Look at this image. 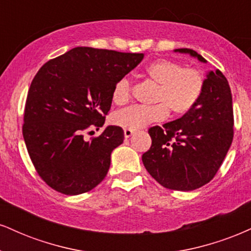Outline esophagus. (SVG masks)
Wrapping results in <instances>:
<instances>
[{
  "mask_svg": "<svg viewBox=\"0 0 251 251\" xmlns=\"http://www.w3.org/2000/svg\"><path fill=\"white\" fill-rule=\"evenodd\" d=\"M133 133H134V131H133V129H127V128H125V129H124V135H125V138H126V139L131 137V135L133 134Z\"/></svg>",
  "mask_w": 251,
  "mask_h": 251,
  "instance_id": "esophagus-1",
  "label": "esophagus"
}]
</instances>
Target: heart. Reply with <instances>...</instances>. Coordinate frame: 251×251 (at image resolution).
I'll return each instance as SVG.
<instances>
[{"label":"heart","mask_w":251,"mask_h":251,"mask_svg":"<svg viewBox=\"0 0 251 251\" xmlns=\"http://www.w3.org/2000/svg\"><path fill=\"white\" fill-rule=\"evenodd\" d=\"M145 74L154 81L156 90L152 106L134 105L119 111L113 116V123L127 129H140L151 123L165 119L168 110L174 116H182L195 106L203 90V76L195 69H185L171 59H156L145 69ZM132 81L123 77L117 81L112 91L116 105L126 104L131 98Z\"/></svg>","instance_id":"1"}]
</instances>
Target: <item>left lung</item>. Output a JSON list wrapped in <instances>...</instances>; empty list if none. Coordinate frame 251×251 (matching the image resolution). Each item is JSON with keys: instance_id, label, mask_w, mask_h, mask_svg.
<instances>
[{"instance_id": "1", "label": "left lung", "mask_w": 251, "mask_h": 251, "mask_svg": "<svg viewBox=\"0 0 251 251\" xmlns=\"http://www.w3.org/2000/svg\"><path fill=\"white\" fill-rule=\"evenodd\" d=\"M200 62L192 49H175ZM230 86L220 70L209 71L195 106L174 122L149 129L152 146L143 154L147 172L173 191H194L209 182L221 167L234 137Z\"/></svg>"}]
</instances>
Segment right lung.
I'll return each mask as SVG.
<instances>
[{"instance_id": "add662e5", "label": "right lung", "mask_w": 251, "mask_h": 251, "mask_svg": "<svg viewBox=\"0 0 251 251\" xmlns=\"http://www.w3.org/2000/svg\"><path fill=\"white\" fill-rule=\"evenodd\" d=\"M143 58L144 53L77 47L39 69L26 97L22 131L30 159L48 186L78 195L104 180L111 153L124 141L123 128L107 126L91 141L83 133L104 125L114 85Z\"/></svg>"}]
</instances>
